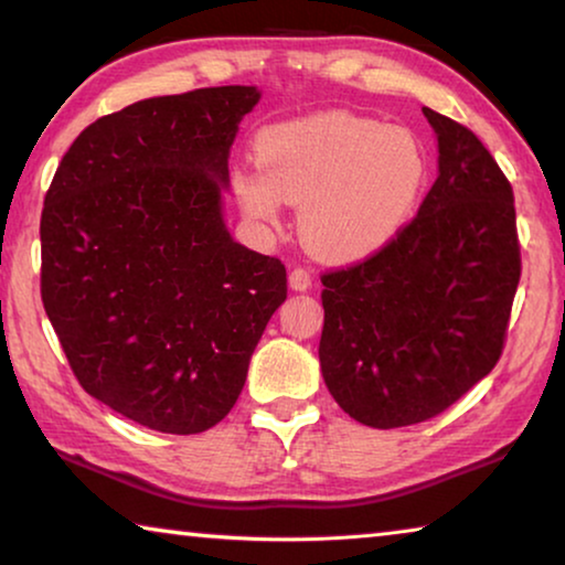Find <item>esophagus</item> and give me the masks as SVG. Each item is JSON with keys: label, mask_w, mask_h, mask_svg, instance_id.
<instances>
[{"label": "esophagus", "mask_w": 565, "mask_h": 565, "mask_svg": "<svg viewBox=\"0 0 565 565\" xmlns=\"http://www.w3.org/2000/svg\"><path fill=\"white\" fill-rule=\"evenodd\" d=\"M288 280H290V288H292V290H298V292L308 290L310 285H313V277H310L308 269H302V267H296V269H292Z\"/></svg>", "instance_id": "34e87169"}]
</instances>
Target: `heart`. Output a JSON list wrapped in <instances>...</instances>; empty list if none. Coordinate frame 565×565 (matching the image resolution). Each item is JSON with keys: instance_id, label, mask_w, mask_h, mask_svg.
I'll return each instance as SVG.
<instances>
[{"instance_id": "obj_1", "label": "heart", "mask_w": 565, "mask_h": 565, "mask_svg": "<svg viewBox=\"0 0 565 565\" xmlns=\"http://www.w3.org/2000/svg\"><path fill=\"white\" fill-rule=\"evenodd\" d=\"M257 170H232L242 214L280 222V201L300 206L302 242L331 263H359L395 242L425 183V158L403 127L347 111L282 121L255 140Z\"/></svg>"}]
</instances>
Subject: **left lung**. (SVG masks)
Listing matches in <instances>:
<instances>
[{
	"instance_id": "8db88e82",
	"label": "left lung",
	"mask_w": 565,
	"mask_h": 565,
	"mask_svg": "<svg viewBox=\"0 0 565 565\" xmlns=\"http://www.w3.org/2000/svg\"><path fill=\"white\" fill-rule=\"evenodd\" d=\"M438 178L366 263L323 275V382L370 428L444 413L494 370L520 282L512 188L479 137L423 106Z\"/></svg>"
}]
</instances>
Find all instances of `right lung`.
Wrapping results in <instances>:
<instances>
[{
    "label": "right lung",
    "instance_id": "right-lung-1",
    "mask_svg": "<svg viewBox=\"0 0 565 565\" xmlns=\"http://www.w3.org/2000/svg\"><path fill=\"white\" fill-rule=\"evenodd\" d=\"M257 86L152 96L88 125L63 154L40 218L43 292L88 395L160 433L226 418L285 265L224 222L228 150Z\"/></svg>",
    "mask_w": 565,
    "mask_h": 565
}]
</instances>
